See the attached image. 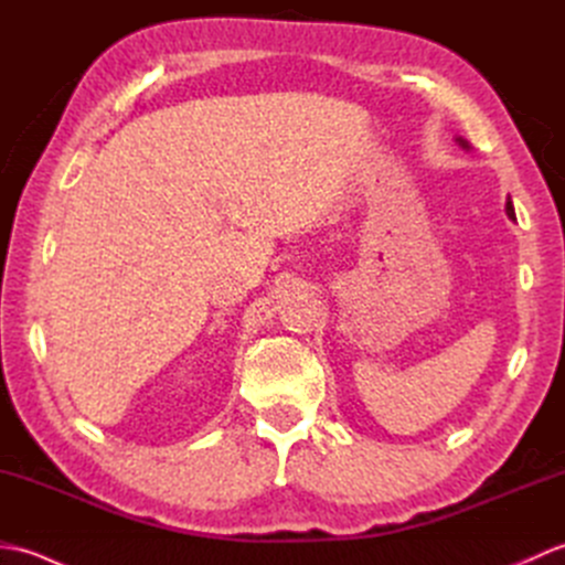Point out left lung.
Wrapping results in <instances>:
<instances>
[{
	"mask_svg": "<svg viewBox=\"0 0 565 565\" xmlns=\"http://www.w3.org/2000/svg\"><path fill=\"white\" fill-rule=\"evenodd\" d=\"M456 140H459V146L461 148H466L468 150V142L463 140V138H456ZM505 209H508V215H510V218H514V206H512V201L508 199V203H505Z\"/></svg>",
	"mask_w": 565,
	"mask_h": 565,
	"instance_id": "obj_1",
	"label": "left lung"
}]
</instances>
